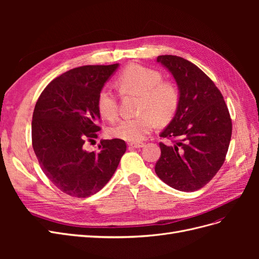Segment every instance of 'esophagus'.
Here are the masks:
<instances>
[{
	"label": "esophagus",
	"instance_id": "34e87169",
	"mask_svg": "<svg viewBox=\"0 0 259 259\" xmlns=\"http://www.w3.org/2000/svg\"><path fill=\"white\" fill-rule=\"evenodd\" d=\"M128 146L131 148H143L145 146V144L144 143H131V144H128Z\"/></svg>",
	"mask_w": 259,
	"mask_h": 259
}]
</instances>
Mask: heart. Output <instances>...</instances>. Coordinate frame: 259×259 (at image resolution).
Here are the masks:
<instances>
[{
	"label": "heart",
	"instance_id": "b5f03b06",
	"mask_svg": "<svg viewBox=\"0 0 259 259\" xmlns=\"http://www.w3.org/2000/svg\"><path fill=\"white\" fill-rule=\"evenodd\" d=\"M116 85L123 94H135L142 97L140 116L123 119L109 131L112 137L137 143L143 140L155 126V120L165 123L171 119L179 104V92L170 82H164L162 74L154 69L140 65L125 68L116 79ZM97 108L100 115L113 120L117 114V101L114 94L104 88L98 94Z\"/></svg>",
	"mask_w": 259,
	"mask_h": 259
}]
</instances>
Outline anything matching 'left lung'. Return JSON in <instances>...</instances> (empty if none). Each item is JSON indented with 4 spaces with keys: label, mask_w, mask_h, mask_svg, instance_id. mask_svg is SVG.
<instances>
[{
    "label": "left lung",
    "mask_w": 259,
    "mask_h": 259,
    "mask_svg": "<svg viewBox=\"0 0 259 259\" xmlns=\"http://www.w3.org/2000/svg\"><path fill=\"white\" fill-rule=\"evenodd\" d=\"M173 75L178 86L177 110L160 137L174 145L160 143L161 158L155 174L179 191L201 189L225 162L232 123L222 93L214 82L192 62L173 55L156 57Z\"/></svg>",
    "instance_id": "obj_1"
}]
</instances>
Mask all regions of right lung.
<instances>
[{"label": "right lung", "instance_id": "add662e5", "mask_svg": "<svg viewBox=\"0 0 259 259\" xmlns=\"http://www.w3.org/2000/svg\"><path fill=\"white\" fill-rule=\"evenodd\" d=\"M119 68L83 66L53 80L38 97L32 116V146L44 174L58 189L86 198L103 189L126 151L122 139L101 140L97 152L84 149L97 138V97Z\"/></svg>", "mask_w": 259, "mask_h": 259}]
</instances>
